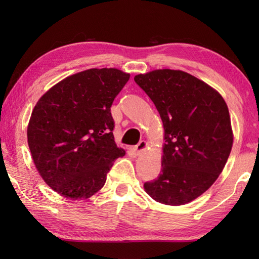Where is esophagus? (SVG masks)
<instances>
[{
	"label": "esophagus",
	"instance_id": "1",
	"mask_svg": "<svg viewBox=\"0 0 259 259\" xmlns=\"http://www.w3.org/2000/svg\"><path fill=\"white\" fill-rule=\"evenodd\" d=\"M147 146H148V142L145 140H141L139 144L135 147V150L137 153H140L141 151H144L146 149Z\"/></svg>",
	"mask_w": 259,
	"mask_h": 259
}]
</instances>
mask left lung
<instances>
[{
    "label": "left lung",
    "instance_id": "obj_1",
    "mask_svg": "<svg viewBox=\"0 0 259 259\" xmlns=\"http://www.w3.org/2000/svg\"><path fill=\"white\" fill-rule=\"evenodd\" d=\"M155 103L163 123L161 171L144 187L152 199L170 206L202 195L221 175L233 147L229 111L205 82L179 70L135 76Z\"/></svg>",
    "mask_w": 259,
    "mask_h": 259
}]
</instances>
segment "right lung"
<instances>
[{
  "label": "right lung",
  "instance_id": "right-lung-1",
  "mask_svg": "<svg viewBox=\"0 0 259 259\" xmlns=\"http://www.w3.org/2000/svg\"><path fill=\"white\" fill-rule=\"evenodd\" d=\"M130 74L90 69L52 87L33 109L27 144L38 174L58 194L87 199L100 190L113 161L125 152L114 142L111 106Z\"/></svg>",
  "mask_w": 259,
  "mask_h": 259
}]
</instances>
